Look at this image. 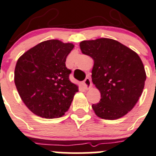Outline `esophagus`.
I'll return each instance as SVG.
<instances>
[{"label":"esophagus","mask_w":156,"mask_h":156,"mask_svg":"<svg viewBox=\"0 0 156 156\" xmlns=\"http://www.w3.org/2000/svg\"><path fill=\"white\" fill-rule=\"evenodd\" d=\"M83 84L85 85V87L86 88V89H89L92 86V84H91V81L89 78H86L84 81H83Z\"/></svg>","instance_id":"obj_1"}]
</instances>
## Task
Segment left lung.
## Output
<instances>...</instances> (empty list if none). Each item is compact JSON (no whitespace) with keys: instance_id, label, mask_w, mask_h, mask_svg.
Masks as SVG:
<instances>
[{"instance_id":"8db88e82","label":"left lung","mask_w":156,"mask_h":156,"mask_svg":"<svg viewBox=\"0 0 156 156\" xmlns=\"http://www.w3.org/2000/svg\"><path fill=\"white\" fill-rule=\"evenodd\" d=\"M80 48L94 60L92 82L101 99L92 105L96 115L115 120L126 115L137 103L146 79L140 57L132 49L110 38L83 41Z\"/></svg>"}]
</instances>
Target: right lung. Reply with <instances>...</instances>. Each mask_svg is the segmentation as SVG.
Wrapping results in <instances>:
<instances>
[{"mask_svg": "<svg viewBox=\"0 0 156 156\" xmlns=\"http://www.w3.org/2000/svg\"><path fill=\"white\" fill-rule=\"evenodd\" d=\"M71 43L48 40L29 49L17 60L14 83L25 105L44 119L60 118L69 108L78 87L65 65Z\"/></svg>", "mask_w": 156, "mask_h": 156, "instance_id": "right-lung-1", "label": "right lung"}]
</instances>
